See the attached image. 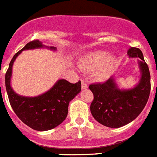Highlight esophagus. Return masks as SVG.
Masks as SVG:
<instances>
[{
	"label": "esophagus",
	"mask_w": 157,
	"mask_h": 157,
	"mask_svg": "<svg viewBox=\"0 0 157 157\" xmlns=\"http://www.w3.org/2000/svg\"><path fill=\"white\" fill-rule=\"evenodd\" d=\"M88 87L87 82L85 81L84 79H82V89H86Z\"/></svg>",
	"instance_id": "1"
}]
</instances>
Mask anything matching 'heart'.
<instances>
[{"label": "heart", "mask_w": 157, "mask_h": 157, "mask_svg": "<svg viewBox=\"0 0 157 157\" xmlns=\"http://www.w3.org/2000/svg\"><path fill=\"white\" fill-rule=\"evenodd\" d=\"M115 64L113 56H107V53L103 51L91 52L85 56L82 61L81 67L88 71H93L99 67L98 75L100 78H104L112 71Z\"/></svg>", "instance_id": "b5f03b06"}]
</instances>
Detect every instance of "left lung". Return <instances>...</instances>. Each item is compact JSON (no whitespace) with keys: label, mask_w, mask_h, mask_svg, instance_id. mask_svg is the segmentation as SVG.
I'll return each mask as SVG.
<instances>
[{"label":"left lung","mask_w":157,"mask_h":157,"mask_svg":"<svg viewBox=\"0 0 157 157\" xmlns=\"http://www.w3.org/2000/svg\"><path fill=\"white\" fill-rule=\"evenodd\" d=\"M128 55L129 57L140 59L139 65L141 78L134 88L121 90L117 87L113 78L101 83L89 86L94 94L90 112L95 120L109 128H119L132 121L142 112L149 98V69L142 52L139 48H131L128 49Z\"/></svg>","instance_id":"8db88e82"}]
</instances>
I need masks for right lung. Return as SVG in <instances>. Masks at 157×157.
I'll list each match as a JSON object with an SVG mask.
<instances>
[{
	"mask_svg": "<svg viewBox=\"0 0 157 157\" xmlns=\"http://www.w3.org/2000/svg\"><path fill=\"white\" fill-rule=\"evenodd\" d=\"M43 47L38 40L28 43L14 55L5 74V87L13 111L25 124L37 131L49 130L61 124L67 116L69 102L81 91V81L71 83L64 79L59 80L50 90L38 97H23L13 91L10 78L16 58L22 51Z\"/></svg>",
	"mask_w": 157,
	"mask_h": 157,
	"instance_id": "obj_1",
	"label": "right lung"
}]
</instances>
